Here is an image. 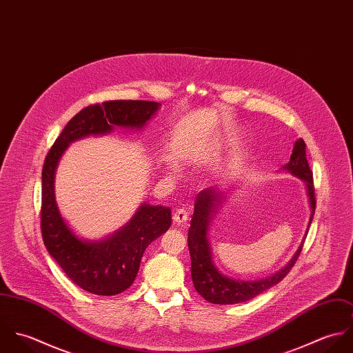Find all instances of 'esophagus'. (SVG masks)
Wrapping results in <instances>:
<instances>
[{"instance_id": "obj_1", "label": "esophagus", "mask_w": 353, "mask_h": 353, "mask_svg": "<svg viewBox=\"0 0 353 353\" xmlns=\"http://www.w3.org/2000/svg\"><path fill=\"white\" fill-rule=\"evenodd\" d=\"M172 219H174V221L176 224H186V221L189 219V213H188L186 209H176V212L174 213Z\"/></svg>"}]
</instances>
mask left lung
<instances>
[{"label":"left lung","instance_id":"8db88e82","mask_svg":"<svg viewBox=\"0 0 353 353\" xmlns=\"http://www.w3.org/2000/svg\"><path fill=\"white\" fill-rule=\"evenodd\" d=\"M285 168L295 176L301 178L305 182L307 193L311 203V216L310 224L315 212V190H314V179L312 171L308 165L305 157V144L303 139H299L292 150L291 160L285 165ZM221 192L216 189H205L199 193L194 205V213L192 219V224L189 228L188 243L192 258V279L196 291L201 295L205 301L213 304H236L243 303L255 298L263 291L280 283L294 268L302 252L303 243L294 258L288 262L285 268L273 274L272 277L258 280V281H241L232 280L223 276L212 262L210 246L206 238L208 224L210 217L216 212L217 205L221 202Z\"/></svg>","mask_w":353,"mask_h":353}]
</instances>
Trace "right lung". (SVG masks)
Masks as SVG:
<instances>
[{
  "label": "right lung",
  "instance_id": "1",
  "mask_svg": "<svg viewBox=\"0 0 353 353\" xmlns=\"http://www.w3.org/2000/svg\"><path fill=\"white\" fill-rule=\"evenodd\" d=\"M159 108L147 101H108L76 114L54 141L42 170L41 231L45 246L65 274L94 295L114 296L128 290L139 272L141 256L171 225V210L144 203L134 217L101 242L79 239L61 217L54 199V172L66 147L90 134H104L114 126L140 129Z\"/></svg>",
  "mask_w": 353,
  "mask_h": 353
}]
</instances>
